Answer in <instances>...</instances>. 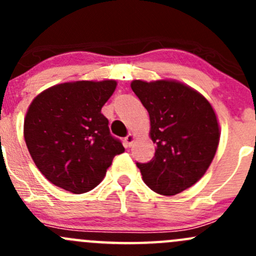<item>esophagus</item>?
Listing matches in <instances>:
<instances>
[{
	"instance_id": "1",
	"label": "esophagus",
	"mask_w": 256,
	"mask_h": 256,
	"mask_svg": "<svg viewBox=\"0 0 256 256\" xmlns=\"http://www.w3.org/2000/svg\"><path fill=\"white\" fill-rule=\"evenodd\" d=\"M134 140H135V135H134V134H128V135L125 138V140H124L125 141V146L130 147L131 144H132Z\"/></svg>"
}]
</instances>
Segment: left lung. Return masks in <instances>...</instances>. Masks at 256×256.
I'll use <instances>...</instances> for the list:
<instances>
[{
  "mask_svg": "<svg viewBox=\"0 0 256 256\" xmlns=\"http://www.w3.org/2000/svg\"><path fill=\"white\" fill-rule=\"evenodd\" d=\"M131 89L146 108L154 157L136 162L156 193L174 196L202 178L219 144L216 112L204 96L182 82L134 80Z\"/></svg>",
  "mask_w": 256,
  "mask_h": 256,
  "instance_id": "1",
  "label": "left lung"
}]
</instances>
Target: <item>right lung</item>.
<instances>
[{
    "label": "right lung",
    "mask_w": 256,
    "mask_h": 256,
    "mask_svg": "<svg viewBox=\"0 0 256 256\" xmlns=\"http://www.w3.org/2000/svg\"><path fill=\"white\" fill-rule=\"evenodd\" d=\"M115 88V80L64 82L30 105L24 140L49 182L76 194L89 192L102 182L114 157L125 151L102 114Z\"/></svg>",
    "instance_id": "add662e5"
}]
</instances>
